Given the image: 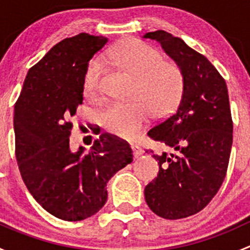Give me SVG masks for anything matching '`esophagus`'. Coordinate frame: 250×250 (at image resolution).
Wrapping results in <instances>:
<instances>
[{
  "mask_svg": "<svg viewBox=\"0 0 250 250\" xmlns=\"http://www.w3.org/2000/svg\"><path fill=\"white\" fill-rule=\"evenodd\" d=\"M132 148H133V153H134L135 158H138L141 155V153H143V148H141L140 146L132 145Z\"/></svg>",
  "mask_w": 250,
  "mask_h": 250,
  "instance_id": "obj_1",
  "label": "esophagus"
}]
</instances>
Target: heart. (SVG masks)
<instances>
[{"mask_svg":"<svg viewBox=\"0 0 250 250\" xmlns=\"http://www.w3.org/2000/svg\"><path fill=\"white\" fill-rule=\"evenodd\" d=\"M105 59L135 77L130 97L125 102H111L100 111V123L106 132L123 139H133L147 125L151 112L166 117L180 103L185 90V75L179 65L165 62L160 50L139 40H128L105 53ZM104 62L94 59L83 76V94L97 100L103 94Z\"/></svg>","mask_w":250,"mask_h":250,"instance_id":"1","label":"heart"}]
</instances>
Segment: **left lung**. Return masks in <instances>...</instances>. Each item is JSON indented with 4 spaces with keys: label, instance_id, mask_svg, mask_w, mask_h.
<instances>
[{
    "label": "left lung",
    "instance_id": "left-lung-1",
    "mask_svg": "<svg viewBox=\"0 0 250 250\" xmlns=\"http://www.w3.org/2000/svg\"><path fill=\"white\" fill-rule=\"evenodd\" d=\"M144 39L160 42L185 75L175 112L147 133L176 152L158 156L146 150L158 161L160 172L145 188V200L161 218H188L213 200L228 172L233 132L228 85L204 55L179 37L157 30Z\"/></svg>",
    "mask_w": 250,
    "mask_h": 250
}]
</instances>
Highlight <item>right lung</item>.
Returning a JSON list of instances; mask_svg holds the SVG:
<instances>
[{"label": "right lung", "instance_id": "1", "mask_svg": "<svg viewBox=\"0 0 250 250\" xmlns=\"http://www.w3.org/2000/svg\"><path fill=\"white\" fill-rule=\"evenodd\" d=\"M107 37L82 34L55 44L27 72L14 105L16 157L27 190L55 218L80 221L107 200L106 183L132 163L127 141L103 133L88 153L74 152L71 117L83 102L88 62Z\"/></svg>", "mask_w": 250, "mask_h": 250}]
</instances>
